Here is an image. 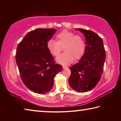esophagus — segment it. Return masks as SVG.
I'll return each mask as SVG.
<instances>
[{"label": "esophagus", "mask_w": 121, "mask_h": 121, "mask_svg": "<svg viewBox=\"0 0 121 121\" xmlns=\"http://www.w3.org/2000/svg\"><path fill=\"white\" fill-rule=\"evenodd\" d=\"M63 69H67V68H68V67H67V66H63Z\"/></svg>", "instance_id": "obj_1"}]
</instances>
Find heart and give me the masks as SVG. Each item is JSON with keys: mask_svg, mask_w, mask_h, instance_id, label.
<instances>
[{"mask_svg": "<svg viewBox=\"0 0 121 121\" xmlns=\"http://www.w3.org/2000/svg\"><path fill=\"white\" fill-rule=\"evenodd\" d=\"M56 41L49 40L47 48L51 55L57 57L60 54L62 48H64L65 52L56 59L58 63L63 65H68L73 60H79L84 54L86 44L81 35H75L73 32L64 30L56 35Z\"/></svg>", "mask_w": 121, "mask_h": 121, "instance_id": "obj_1", "label": "heart"}]
</instances>
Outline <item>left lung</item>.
<instances>
[{
    "mask_svg": "<svg viewBox=\"0 0 121 121\" xmlns=\"http://www.w3.org/2000/svg\"><path fill=\"white\" fill-rule=\"evenodd\" d=\"M85 37L84 54L77 64L70 67L69 84L78 92H85L93 89L101 78L106 59L103 40L91 30L76 29Z\"/></svg>",
    "mask_w": 121,
    "mask_h": 121,
    "instance_id": "1",
    "label": "left lung"
}]
</instances>
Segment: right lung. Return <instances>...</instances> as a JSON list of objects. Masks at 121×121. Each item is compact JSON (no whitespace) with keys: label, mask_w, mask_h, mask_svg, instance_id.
<instances>
[{"label":"right lung","mask_w":121,"mask_h":121,"mask_svg":"<svg viewBox=\"0 0 121 121\" xmlns=\"http://www.w3.org/2000/svg\"><path fill=\"white\" fill-rule=\"evenodd\" d=\"M54 29L38 28L26 35L16 49L15 59L24 84L34 92L43 94L52 89L54 78L62 70L47 48Z\"/></svg>","instance_id":"add662e5"}]
</instances>
